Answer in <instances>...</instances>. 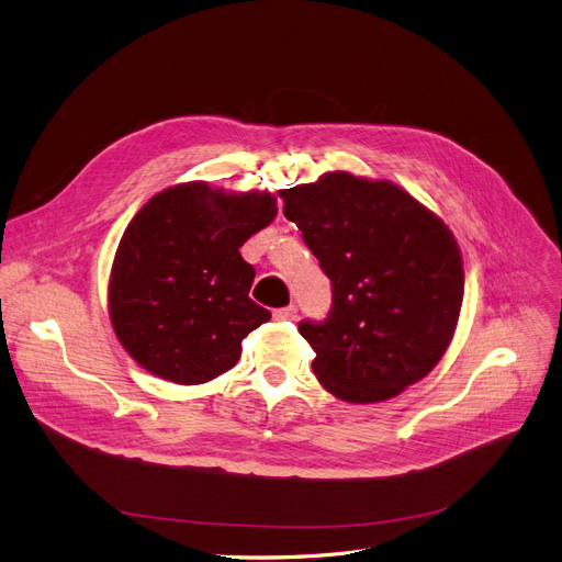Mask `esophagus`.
Wrapping results in <instances>:
<instances>
[{"label":"esophagus","mask_w":562,"mask_h":562,"mask_svg":"<svg viewBox=\"0 0 562 562\" xmlns=\"http://www.w3.org/2000/svg\"><path fill=\"white\" fill-rule=\"evenodd\" d=\"M296 306H285V308H279V311H274V319H279V322H292L294 317H296Z\"/></svg>","instance_id":"1"}]
</instances>
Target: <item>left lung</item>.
I'll return each instance as SVG.
<instances>
[{
    "label": "left lung",
    "mask_w": 562,
    "mask_h": 562,
    "mask_svg": "<svg viewBox=\"0 0 562 562\" xmlns=\"http://www.w3.org/2000/svg\"><path fill=\"white\" fill-rule=\"evenodd\" d=\"M279 196L334 285L328 317L300 324L317 381L349 404L397 397L438 366L463 306L449 226L392 181L349 172Z\"/></svg>",
    "instance_id": "1"
}]
</instances>
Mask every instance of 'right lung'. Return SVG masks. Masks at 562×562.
<instances>
[{
    "mask_svg": "<svg viewBox=\"0 0 562 562\" xmlns=\"http://www.w3.org/2000/svg\"><path fill=\"white\" fill-rule=\"evenodd\" d=\"M277 217L270 192L206 181L165 188L134 215L109 279V315L147 372L200 385L236 366L243 340L272 315L249 300L240 247Z\"/></svg>",
    "mask_w": 562,
    "mask_h": 562,
    "instance_id": "right-lung-1",
    "label": "right lung"
}]
</instances>
